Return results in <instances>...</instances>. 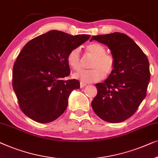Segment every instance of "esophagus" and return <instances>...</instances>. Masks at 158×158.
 <instances>
[{"mask_svg":"<svg viewBox=\"0 0 158 158\" xmlns=\"http://www.w3.org/2000/svg\"><path fill=\"white\" fill-rule=\"evenodd\" d=\"M85 86H86V83H84V82H82V81L80 82V88H83Z\"/></svg>","mask_w":158,"mask_h":158,"instance_id":"esophagus-1","label":"esophagus"}]
</instances>
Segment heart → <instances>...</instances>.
<instances>
[{
  "mask_svg": "<svg viewBox=\"0 0 158 158\" xmlns=\"http://www.w3.org/2000/svg\"><path fill=\"white\" fill-rule=\"evenodd\" d=\"M86 52L94 56L91 63L92 69L79 71L74 74V78L80 79L85 83H92L100 81L104 78V74L110 75L114 71L115 60L112 55L106 53V50L103 45L98 43H92L86 46ZM67 63L72 69L79 71L81 68V58L80 48H74L69 52Z\"/></svg>",
  "mask_w": 158,
  "mask_h": 158,
  "instance_id": "obj_1",
  "label": "heart"
}]
</instances>
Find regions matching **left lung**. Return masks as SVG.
Here are the masks:
<instances>
[{"mask_svg": "<svg viewBox=\"0 0 158 158\" xmlns=\"http://www.w3.org/2000/svg\"><path fill=\"white\" fill-rule=\"evenodd\" d=\"M92 40L107 46L115 60L112 74L95 85L97 94L92 102V109L104 121L121 123L135 114L146 97L150 79L148 57L124 34L94 35Z\"/></svg>", "mask_w": 158, "mask_h": 158, "instance_id": "1", "label": "left lung"}]
</instances>
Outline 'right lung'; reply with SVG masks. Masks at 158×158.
Here are the masks:
<instances>
[{"label":"right lung","instance_id":"obj_1","mask_svg":"<svg viewBox=\"0 0 158 158\" xmlns=\"http://www.w3.org/2000/svg\"><path fill=\"white\" fill-rule=\"evenodd\" d=\"M90 38L53 30L24 46L13 68L12 84L22 112L33 120L48 123L64 112L77 79L63 80L70 74L67 55Z\"/></svg>","mask_w":158,"mask_h":158}]
</instances>
